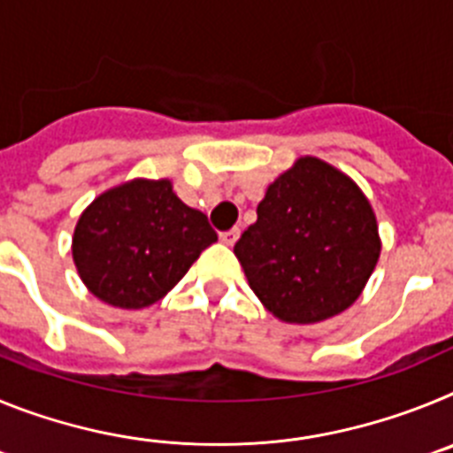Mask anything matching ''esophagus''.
Instances as JSON below:
<instances>
[{
	"label": "esophagus",
	"instance_id": "1",
	"mask_svg": "<svg viewBox=\"0 0 453 453\" xmlns=\"http://www.w3.org/2000/svg\"><path fill=\"white\" fill-rule=\"evenodd\" d=\"M240 238V229H231V231H224V234H219V242H224V245L234 247L235 240Z\"/></svg>",
	"mask_w": 453,
	"mask_h": 453
}]
</instances>
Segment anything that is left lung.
Returning a JSON list of instances; mask_svg holds the SVG:
<instances>
[{
  "mask_svg": "<svg viewBox=\"0 0 453 453\" xmlns=\"http://www.w3.org/2000/svg\"><path fill=\"white\" fill-rule=\"evenodd\" d=\"M234 254L274 318L315 324L361 297L381 238L370 199L345 172L302 156L267 186Z\"/></svg>",
  "mask_w": 453,
  "mask_h": 453,
  "instance_id": "obj_1",
  "label": "left lung"
}]
</instances>
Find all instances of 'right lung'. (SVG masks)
I'll return each instance as SVG.
<instances>
[{
	"label": "right lung",
	"mask_w": 453,
	"mask_h": 453,
	"mask_svg": "<svg viewBox=\"0 0 453 453\" xmlns=\"http://www.w3.org/2000/svg\"><path fill=\"white\" fill-rule=\"evenodd\" d=\"M215 240L206 215L186 206L170 179H131L83 211L72 258L95 297L135 311L165 297Z\"/></svg>",
	"instance_id": "add662e5"
}]
</instances>
